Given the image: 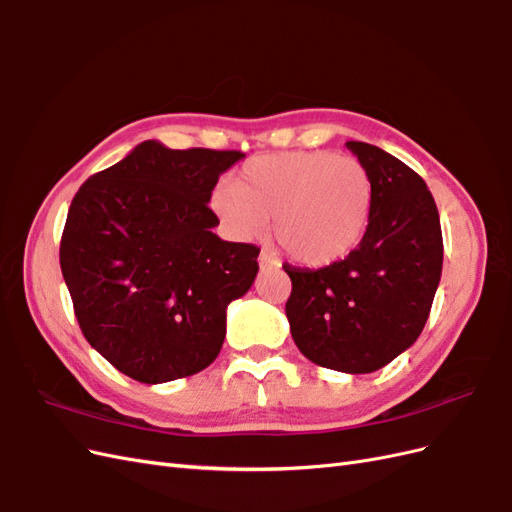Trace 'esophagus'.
I'll return each instance as SVG.
<instances>
[{"instance_id":"esophagus-1","label":"esophagus","mask_w":512,"mask_h":512,"mask_svg":"<svg viewBox=\"0 0 512 512\" xmlns=\"http://www.w3.org/2000/svg\"><path fill=\"white\" fill-rule=\"evenodd\" d=\"M258 262H260V267H280V258L275 256L273 250H267V247L260 252Z\"/></svg>"}]
</instances>
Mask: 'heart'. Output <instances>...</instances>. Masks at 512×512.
Masks as SVG:
<instances>
[{"instance_id": "obj_1", "label": "heart", "mask_w": 512, "mask_h": 512, "mask_svg": "<svg viewBox=\"0 0 512 512\" xmlns=\"http://www.w3.org/2000/svg\"><path fill=\"white\" fill-rule=\"evenodd\" d=\"M209 203L232 237H256L273 220L288 256L324 267L365 237L374 183L356 158L327 149L282 151L245 162L235 183L215 185Z\"/></svg>"}]
</instances>
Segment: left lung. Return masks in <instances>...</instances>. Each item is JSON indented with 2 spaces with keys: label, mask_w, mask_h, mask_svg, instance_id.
<instances>
[{
  "label": "left lung",
  "mask_w": 512,
  "mask_h": 512,
  "mask_svg": "<svg viewBox=\"0 0 512 512\" xmlns=\"http://www.w3.org/2000/svg\"><path fill=\"white\" fill-rule=\"evenodd\" d=\"M346 147L374 183L365 237L329 267L284 265L292 292L286 316L309 361L344 374L391 363L421 335L442 275L436 200L410 166L376 145Z\"/></svg>",
  "instance_id": "obj_1"
}]
</instances>
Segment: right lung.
<instances>
[{"mask_svg":"<svg viewBox=\"0 0 512 512\" xmlns=\"http://www.w3.org/2000/svg\"><path fill=\"white\" fill-rule=\"evenodd\" d=\"M243 156L145 141L72 198L59 265L74 314L132 380L194 376L222 350L226 307L252 288L260 250L215 235L207 203Z\"/></svg>","mask_w":512,"mask_h":512,"instance_id":"right-lung-1","label":"right lung"}]
</instances>
